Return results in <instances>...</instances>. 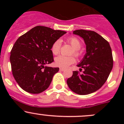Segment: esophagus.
I'll return each mask as SVG.
<instances>
[{"label":"esophagus","instance_id":"34e87169","mask_svg":"<svg viewBox=\"0 0 124 124\" xmlns=\"http://www.w3.org/2000/svg\"><path fill=\"white\" fill-rule=\"evenodd\" d=\"M59 70H60L61 71H62V72H63V71L65 70V69H64V68H60V69H59Z\"/></svg>","mask_w":124,"mask_h":124}]
</instances>
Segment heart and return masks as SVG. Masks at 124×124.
<instances>
[{"mask_svg": "<svg viewBox=\"0 0 124 124\" xmlns=\"http://www.w3.org/2000/svg\"><path fill=\"white\" fill-rule=\"evenodd\" d=\"M67 41L73 48L72 54L74 53L76 56H79L80 55L79 49L82 46V43L76 37H70L67 39ZM60 48L61 41L60 40H56L52 44L51 48V51L54 55H57L60 51ZM75 61H76V59L73 56H65L63 55H59L55 58V65L61 68H67L69 65L75 63Z\"/></svg>", "mask_w": 124, "mask_h": 124, "instance_id": "b5f03b06", "label": "heart"}]
</instances>
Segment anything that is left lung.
I'll return each instance as SVG.
<instances>
[{
    "instance_id": "left-lung-1",
    "label": "left lung",
    "mask_w": 124,
    "mask_h": 124,
    "mask_svg": "<svg viewBox=\"0 0 124 124\" xmlns=\"http://www.w3.org/2000/svg\"><path fill=\"white\" fill-rule=\"evenodd\" d=\"M73 34L84 39L86 53L77 65L84 69L83 73L73 71L67 84L74 93L89 94L100 89L108 78L113 66L111 48L107 41L93 31L78 30Z\"/></svg>"
}]
</instances>
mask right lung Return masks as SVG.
<instances>
[{
    "mask_svg": "<svg viewBox=\"0 0 124 124\" xmlns=\"http://www.w3.org/2000/svg\"><path fill=\"white\" fill-rule=\"evenodd\" d=\"M66 31L36 26L18 38L10 52L12 73L22 89L38 94L47 89L59 68L45 66L54 62L52 44Z\"/></svg>",
    "mask_w": 124,
    "mask_h": 124,
    "instance_id": "obj_1",
    "label": "right lung"
}]
</instances>
